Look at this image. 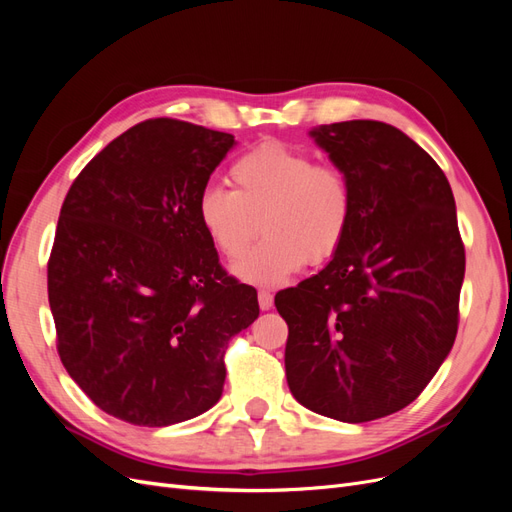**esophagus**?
Returning a JSON list of instances; mask_svg holds the SVG:
<instances>
[{
  "mask_svg": "<svg viewBox=\"0 0 512 512\" xmlns=\"http://www.w3.org/2000/svg\"><path fill=\"white\" fill-rule=\"evenodd\" d=\"M258 305L262 312H267V309L273 307V294L269 290H260L258 292Z\"/></svg>",
  "mask_w": 512,
  "mask_h": 512,
  "instance_id": "esophagus-1",
  "label": "esophagus"
}]
</instances>
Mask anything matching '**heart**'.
Wrapping results in <instances>:
<instances>
[{
	"label": "heart",
	"mask_w": 512,
	"mask_h": 512,
	"mask_svg": "<svg viewBox=\"0 0 512 512\" xmlns=\"http://www.w3.org/2000/svg\"><path fill=\"white\" fill-rule=\"evenodd\" d=\"M232 190L207 185L196 218L209 243L239 258L260 232L267 239L232 265L245 284L282 286L309 265L342 250L354 220V190L335 164H316L309 153L280 141L260 143L230 164Z\"/></svg>",
	"instance_id": "obj_1"
}]
</instances>
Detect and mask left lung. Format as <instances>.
<instances>
[{"mask_svg": "<svg viewBox=\"0 0 512 512\" xmlns=\"http://www.w3.org/2000/svg\"><path fill=\"white\" fill-rule=\"evenodd\" d=\"M309 136L348 175L354 220L327 267L275 294L286 380L312 412L367 423L412 404L451 352L466 252L451 185L410 136L371 119Z\"/></svg>", "mask_w": 512, "mask_h": 512, "instance_id": "obj_1", "label": "left lung"}]
</instances>
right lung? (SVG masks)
<instances>
[{
  "instance_id": "1",
  "label": "right lung",
  "mask_w": 512,
  "mask_h": 512,
  "mask_svg": "<svg viewBox=\"0 0 512 512\" xmlns=\"http://www.w3.org/2000/svg\"><path fill=\"white\" fill-rule=\"evenodd\" d=\"M235 136L147 119L91 160L61 205L49 258L57 352L94 404L166 427L218 404L224 352L258 318L252 286L222 265L198 194Z\"/></svg>"
}]
</instances>
